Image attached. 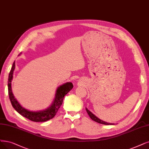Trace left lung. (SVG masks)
<instances>
[{
    "label": "left lung",
    "mask_w": 149,
    "mask_h": 149,
    "mask_svg": "<svg viewBox=\"0 0 149 149\" xmlns=\"http://www.w3.org/2000/svg\"><path fill=\"white\" fill-rule=\"evenodd\" d=\"M86 111L88 113V115L90 116V117L93 120L95 121V122H97V123H101V124H103V125H114V123H107L106 122H104V121L101 120L98 117H97L96 115H95L94 114H93L91 112H90L88 109L87 108H86Z\"/></svg>",
    "instance_id": "1"
}]
</instances>
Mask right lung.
Returning <instances> with one entry per match:
<instances>
[{"instance_id": "right-lung-1", "label": "right lung", "mask_w": 149, "mask_h": 149, "mask_svg": "<svg viewBox=\"0 0 149 149\" xmlns=\"http://www.w3.org/2000/svg\"><path fill=\"white\" fill-rule=\"evenodd\" d=\"M20 54H19V56ZM15 69V61H14L12 69L9 73L8 80V95L10 100L12 103L13 107L15 109L16 112H18L22 116L29 119L32 122H46L49 120L53 118L56 113H57L58 109L62 105L63 102V99L65 95L72 89L73 84L71 82H67L60 85L58 87L56 91V94L53 102L51 105L45 110L39 111H31L27 110L23 107H22L18 101L15 97L12 90V84L11 82L13 79V72Z\"/></svg>"}]
</instances>
